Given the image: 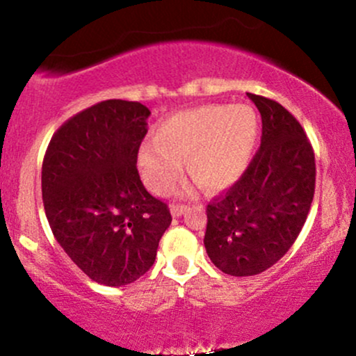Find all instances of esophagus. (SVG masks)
Instances as JSON below:
<instances>
[{"label": "esophagus", "instance_id": "34e87169", "mask_svg": "<svg viewBox=\"0 0 356 356\" xmlns=\"http://www.w3.org/2000/svg\"><path fill=\"white\" fill-rule=\"evenodd\" d=\"M184 211H186V206H184V204H172V206H170V212H172V216H175V218L182 216Z\"/></svg>", "mask_w": 356, "mask_h": 356}]
</instances>
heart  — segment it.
<instances>
[{"label": "heart", "instance_id": "b5f03b06", "mask_svg": "<svg viewBox=\"0 0 356 356\" xmlns=\"http://www.w3.org/2000/svg\"><path fill=\"white\" fill-rule=\"evenodd\" d=\"M257 117L249 105H202L167 117L155 130V142L138 150V167L147 186L164 194L182 175L207 192L231 187L251 162Z\"/></svg>", "mask_w": 356, "mask_h": 356}]
</instances>
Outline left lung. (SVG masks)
<instances>
[{"label": "left lung", "instance_id": "obj_1", "mask_svg": "<svg viewBox=\"0 0 356 356\" xmlns=\"http://www.w3.org/2000/svg\"><path fill=\"white\" fill-rule=\"evenodd\" d=\"M263 120V136L246 172L207 204L204 246L216 268L231 276L266 271L293 246L314 195L313 147L283 105L248 93Z\"/></svg>", "mask_w": 356, "mask_h": 356}]
</instances>
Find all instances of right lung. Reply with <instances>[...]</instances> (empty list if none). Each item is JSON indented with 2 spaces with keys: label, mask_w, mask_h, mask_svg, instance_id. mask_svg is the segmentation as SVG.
<instances>
[{
  "label": "right lung",
  "mask_w": 356,
  "mask_h": 356,
  "mask_svg": "<svg viewBox=\"0 0 356 356\" xmlns=\"http://www.w3.org/2000/svg\"><path fill=\"white\" fill-rule=\"evenodd\" d=\"M150 110L105 100L68 118L53 134L42 167V194L51 232L90 280L130 284L157 256L172 222L137 170Z\"/></svg>",
  "instance_id": "obj_1"
}]
</instances>
